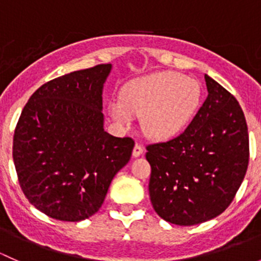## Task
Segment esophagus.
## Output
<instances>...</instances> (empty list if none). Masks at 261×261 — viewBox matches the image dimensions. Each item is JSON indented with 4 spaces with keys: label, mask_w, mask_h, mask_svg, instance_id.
<instances>
[{
    "label": "esophagus",
    "mask_w": 261,
    "mask_h": 261,
    "mask_svg": "<svg viewBox=\"0 0 261 261\" xmlns=\"http://www.w3.org/2000/svg\"><path fill=\"white\" fill-rule=\"evenodd\" d=\"M144 152V147L140 145V144H136L135 146H134V150H133V156L134 158H138L140 156V155H143Z\"/></svg>",
    "instance_id": "esophagus-1"
}]
</instances>
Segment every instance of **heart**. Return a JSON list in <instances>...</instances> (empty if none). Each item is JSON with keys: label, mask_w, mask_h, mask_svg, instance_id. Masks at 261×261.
Returning a JSON list of instances; mask_svg holds the SVG:
<instances>
[{"label": "heart", "mask_w": 261, "mask_h": 261, "mask_svg": "<svg viewBox=\"0 0 261 261\" xmlns=\"http://www.w3.org/2000/svg\"><path fill=\"white\" fill-rule=\"evenodd\" d=\"M202 87L196 80L174 72L154 73L131 81L122 99L109 103V114L128 125L141 115V127L149 138L167 140L180 134L198 111Z\"/></svg>", "instance_id": "b5f03b06"}]
</instances>
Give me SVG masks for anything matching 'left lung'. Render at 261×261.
Wrapping results in <instances>:
<instances>
[{"label": "left lung", "mask_w": 261, "mask_h": 261, "mask_svg": "<svg viewBox=\"0 0 261 261\" xmlns=\"http://www.w3.org/2000/svg\"><path fill=\"white\" fill-rule=\"evenodd\" d=\"M207 96L188 127L146 146L150 201L170 223L192 226L221 215L235 198L249 164V134L238 99L204 74Z\"/></svg>", "instance_id": "left-lung-1"}]
</instances>
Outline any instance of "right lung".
<instances>
[{
  "mask_svg": "<svg viewBox=\"0 0 261 261\" xmlns=\"http://www.w3.org/2000/svg\"><path fill=\"white\" fill-rule=\"evenodd\" d=\"M111 64L46 82L15 128L14 156L26 198L49 217L77 222L94 215L133 152L131 138L103 128L102 91Z\"/></svg>",
  "mask_w": 261,
  "mask_h": 261,
  "instance_id": "1",
  "label": "right lung"
}]
</instances>
